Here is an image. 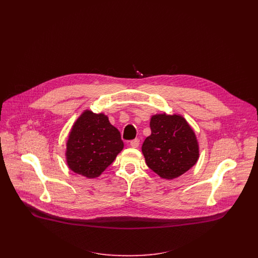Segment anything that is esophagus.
Instances as JSON below:
<instances>
[{
    "label": "esophagus",
    "instance_id": "34e87169",
    "mask_svg": "<svg viewBox=\"0 0 258 258\" xmlns=\"http://www.w3.org/2000/svg\"><path fill=\"white\" fill-rule=\"evenodd\" d=\"M140 145V140L139 139H134L130 142V146L132 148H138Z\"/></svg>",
    "mask_w": 258,
    "mask_h": 258
}]
</instances>
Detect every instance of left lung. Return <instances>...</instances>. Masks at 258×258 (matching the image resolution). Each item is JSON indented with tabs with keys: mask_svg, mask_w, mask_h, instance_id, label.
I'll list each match as a JSON object with an SVG mask.
<instances>
[{
	"mask_svg": "<svg viewBox=\"0 0 258 258\" xmlns=\"http://www.w3.org/2000/svg\"><path fill=\"white\" fill-rule=\"evenodd\" d=\"M151 135L142 145L148 167L163 179L182 176L200 156L196 134L183 116L174 114L153 115Z\"/></svg>",
	"mask_w": 258,
	"mask_h": 258,
	"instance_id": "1",
	"label": "left lung"
}]
</instances>
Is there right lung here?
I'll return each mask as SVG.
<instances>
[{"mask_svg": "<svg viewBox=\"0 0 258 258\" xmlns=\"http://www.w3.org/2000/svg\"><path fill=\"white\" fill-rule=\"evenodd\" d=\"M124 147L120 132L103 113L85 110L74 122L67 142V163L74 173L99 177Z\"/></svg>", "mask_w": 258, "mask_h": 258, "instance_id": "obj_1", "label": "right lung"}]
</instances>
